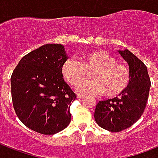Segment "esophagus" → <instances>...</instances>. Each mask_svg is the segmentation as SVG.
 Returning a JSON list of instances; mask_svg holds the SVG:
<instances>
[{
    "mask_svg": "<svg viewBox=\"0 0 158 158\" xmlns=\"http://www.w3.org/2000/svg\"><path fill=\"white\" fill-rule=\"evenodd\" d=\"M84 95H82V94H78V95H77V98H84Z\"/></svg>",
    "mask_w": 158,
    "mask_h": 158,
    "instance_id": "esophagus-1",
    "label": "esophagus"
}]
</instances>
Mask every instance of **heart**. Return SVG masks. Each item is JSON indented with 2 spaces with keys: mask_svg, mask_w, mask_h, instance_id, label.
I'll list each match as a JSON object with an SVG mask.
<instances>
[{
  "mask_svg": "<svg viewBox=\"0 0 158 158\" xmlns=\"http://www.w3.org/2000/svg\"><path fill=\"white\" fill-rule=\"evenodd\" d=\"M94 70V72L93 70ZM93 71V81H81L87 71ZM61 74L69 84L82 94H102L108 98L119 96L130 84V73L125 64L105 51L87 52L82 55L81 62L70 57L63 62Z\"/></svg>",
  "mask_w": 158,
  "mask_h": 158,
  "instance_id": "b5f03b06",
  "label": "heart"
}]
</instances>
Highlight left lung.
<instances>
[{"label": "left lung", "mask_w": 158, "mask_h": 158, "mask_svg": "<svg viewBox=\"0 0 158 158\" xmlns=\"http://www.w3.org/2000/svg\"><path fill=\"white\" fill-rule=\"evenodd\" d=\"M129 64L130 84L125 92L112 99L99 101L94 118L100 127L110 132H120L137 121L146 107L151 81L147 67L127 49L118 51Z\"/></svg>", "instance_id": "left-lung-1"}]
</instances>
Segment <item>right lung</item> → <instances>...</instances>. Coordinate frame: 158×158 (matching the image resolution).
Listing matches in <instances>:
<instances>
[{
	"mask_svg": "<svg viewBox=\"0 0 158 158\" xmlns=\"http://www.w3.org/2000/svg\"><path fill=\"white\" fill-rule=\"evenodd\" d=\"M66 59L64 46L46 44L24 56L14 69L10 79L14 109L30 130L55 135L70 123L69 107L76 95L61 74Z\"/></svg>",
	"mask_w": 158,
	"mask_h": 158,
	"instance_id": "right-lung-1",
	"label": "right lung"
}]
</instances>
